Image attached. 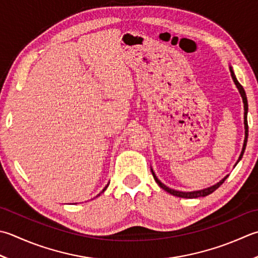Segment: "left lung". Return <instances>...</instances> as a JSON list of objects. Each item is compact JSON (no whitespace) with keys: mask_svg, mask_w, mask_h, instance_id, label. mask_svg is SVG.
<instances>
[{"mask_svg":"<svg viewBox=\"0 0 258 258\" xmlns=\"http://www.w3.org/2000/svg\"><path fill=\"white\" fill-rule=\"evenodd\" d=\"M230 73H231V77H233V79H234V83H235V85L237 86V88H238V90H239V93H240V95H241V98H243V102H244V109H245V116H244V124H245V141H244V146H243V151H241V153H240V155H239V159H238V161H237V163L239 162V161L241 160V158H243V154H244V152H245V149H246V143H247V138H248V123H247V112H248V103H247V97H246V93H245V90H244V88H243V86H241L240 84H239V82L238 80H237V78H236V76H235V74H234V72H233V69H231V67H230ZM151 171H152V174H153V178H154V180H155V182L158 183L161 188H162L163 190H165L166 192H169V194H171V195H173V196H175V197H180V198H189V199H192V198H199V197H206V196H208V195H210V194H213L215 190H217L219 188V186L224 183V181L227 179V176H225V178L221 180V181H219L218 183L217 184H215V185H213V186H210V188H207V189H204V190H199V191H192V192H182V191H176V190H173V189H170V188H168V186H166L165 184H163L162 182H161V181L156 178V175L154 174V172H153V170L151 169Z\"/></svg>","mask_w":258,"mask_h":258,"instance_id":"1","label":"left lung"}]
</instances>
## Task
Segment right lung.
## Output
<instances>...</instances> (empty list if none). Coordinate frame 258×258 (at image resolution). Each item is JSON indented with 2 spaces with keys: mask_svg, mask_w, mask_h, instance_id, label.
Wrapping results in <instances>:
<instances>
[{
  "mask_svg": "<svg viewBox=\"0 0 258 258\" xmlns=\"http://www.w3.org/2000/svg\"><path fill=\"white\" fill-rule=\"evenodd\" d=\"M107 186H108V184H107V185H106V186H105V189H104V190H103V191H105V190H106V188H107ZM99 195H100V194H99ZM99 195H98V196H99ZM98 196H97V197H98Z\"/></svg>",
  "mask_w": 258,
  "mask_h": 258,
  "instance_id": "right-lung-1",
  "label": "right lung"
}]
</instances>
